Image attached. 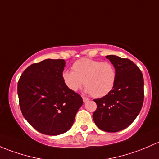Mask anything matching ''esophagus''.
Masks as SVG:
<instances>
[{"label": "esophagus", "instance_id": "1", "mask_svg": "<svg viewBox=\"0 0 159 159\" xmlns=\"http://www.w3.org/2000/svg\"><path fill=\"white\" fill-rule=\"evenodd\" d=\"M83 102H88V101H89V99H88V98L84 97V96H83Z\"/></svg>", "mask_w": 159, "mask_h": 159}]
</instances>
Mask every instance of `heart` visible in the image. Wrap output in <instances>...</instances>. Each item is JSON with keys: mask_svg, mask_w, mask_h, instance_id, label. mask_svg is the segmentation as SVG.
Returning a JSON list of instances; mask_svg holds the SVG:
<instances>
[{"mask_svg": "<svg viewBox=\"0 0 159 159\" xmlns=\"http://www.w3.org/2000/svg\"><path fill=\"white\" fill-rule=\"evenodd\" d=\"M72 71L62 74L63 83L72 92L78 91L83 85L85 91L96 98L103 97L112 90L116 73L113 65L89 58H83L75 62Z\"/></svg>", "mask_w": 159, "mask_h": 159, "instance_id": "b5f03b06", "label": "heart"}]
</instances>
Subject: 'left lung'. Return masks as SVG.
Wrapping results in <instances>:
<instances>
[{
  "mask_svg": "<svg viewBox=\"0 0 159 159\" xmlns=\"http://www.w3.org/2000/svg\"><path fill=\"white\" fill-rule=\"evenodd\" d=\"M106 57L116 70L115 85L109 94L94 99L97 109L93 117L99 129L116 132L127 128L139 114L144 99V80L139 68L129 59L116 55Z\"/></svg>",
  "mask_w": 159,
  "mask_h": 159,
  "instance_id": "obj_1",
  "label": "left lung"
}]
</instances>
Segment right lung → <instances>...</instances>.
<instances>
[{
	"instance_id": "right-lung-1",
	"label": "right lung",
	"mask_w": 159,
	"mask_h": 159,
	"mask_svg": "<svg viewBox=\"0 0 159 159\" xmlns=\"http://www.w3.org/2000/svg\"><path fill=\"white\" fill-rule=\"evenodd\" d=\"M64 60L47 59L24 70L17 84L20 110L26 120L40 133L63 134L72 127L83 105L79 94L63 83Z\"/></svg>"
}]
</instances>
